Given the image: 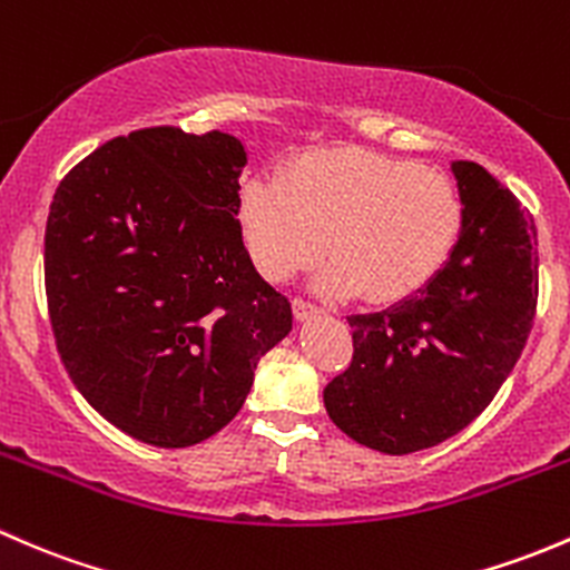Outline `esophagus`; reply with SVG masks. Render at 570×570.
Here are the masks:
<instances>
[{
    "mask_svg": "<svg viewBox=\"0 0 570 570\" xmlns=\"http://www.w3.org/2000/svg\"><path fill=\"white\" fill-rule=\"evenodd\" d=\"M293 313H296L298 321H307V318H313V315H318L321 307H318V304L307 302V298L296 296V298H293Z\"/></svg>",
    "mask_w": 570,
    "mask_h": 570,
    "instance_id": "obj_1",
    "label": "esophagus"
}]
</instances>
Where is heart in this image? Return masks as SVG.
<instances>
[{"mask_svg": "<svg viewBox=\"0 0 570 570\" xmlns=\"http://www.w3.org/2000/svg\"><path fill=\"white\" fill-rule=\"evenodd\" d=\"M238 225L252 263L272 283H285L328 252L334 261L318 277L321 291L403 302L453 255L463 205L439 169L340 148L298 158L279 180H246Z\"/></svg>", "mask_w": 570, "mask_h": 570, "instance_id": "b5f03b06", "label": "heart"}]
</instances>
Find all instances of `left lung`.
Instances as JSON below:
<instances>
[{
    "label": "left lung",
    "instance_id": "8db88e82",
    "mask_svg": "<svg viewBox=\"0 0 570 570\" xmlns=\"http://www.w3.org/2000/svg\"><path fill=\"white\" fill-rule=\"evenodd\" d=\"M461 236L442 272L390 309L351 315L354 356L324 390L334 425L406 455L455 436L500 392L538 304V233L513 191L453 161Z\"/></svg>",
    "mask_w": 570,
    "mask_h": 570
}]
</instances>
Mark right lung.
I'll return each instance as SVG.
<instances>
[{"label":"right lung","mask_w":570,"mask_h":570,"mask_svg":"<svg viewBox=\"0 0 570 570\" xmlns=\"http://www.w3.org/2000/svg\"><path fill=\"white\" fill-rule=\"evenodd\" d=\"M244 145L156 126L60 180L46 222L57 351L98 414L154 448H189L242 412L293 326L238 225Z\"/></svg>","instance_id":"add662e5"}]
</instances>
